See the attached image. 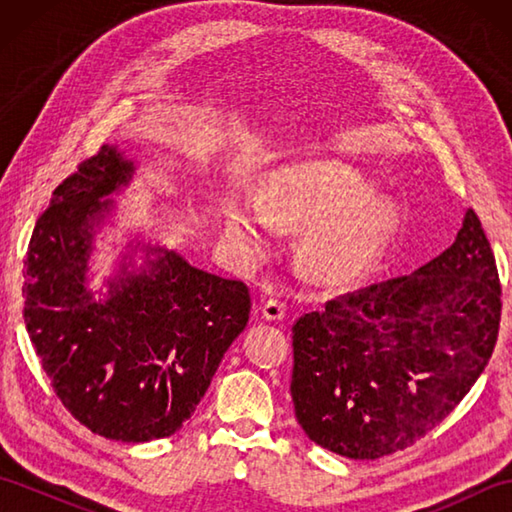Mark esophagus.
Masks as SVG:
<instances>
[{
    "mask_svg": "<svg viewBox=\"0 0 512 512\" xmlns=\"http://www.w3.org/2000/svg\"><path fill=\"white\" fill-rule=\"evenodd\" d=\"M262 312H264V317L268 319V321H281L286 317V303L281 301V299H268L266 303H264V308H262Z\"/></svg>",
    "mask_w": 512,
    "mask_h": 512,
    "instance_id": "1",
    "label": "esophagus"
}]
</instances>
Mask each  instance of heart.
Instances as JSON below:
<instances>
[{"mask_svg": "<svg viewBox=\"0 0 512 512\" xmlns=\"http://www.w3.org/2000/svg\"><path fill=\"white\" fill-rule=\"evenodd\" d=\"M268 217L306 228L299 246L303 273L325 286L361 279L385 253L398 228V209L374 193L358 173L334 162H299L268 182L264 209L253 200H228L224 226L242 246H264Z\"/></svg>", "mask_w": 512, "mask_h": 512, "instance_id": "b5f03b06", "label": "heart"}]
</instances>
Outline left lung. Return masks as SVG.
I'll list each match as a JSON object with an SVG mask.
<instances>
[{
    "label": "left lung",
    "mask_w": 512,
    "mask_h": 512,
    "mask_svg": "<svg viewBox=\"0 0 512 512\" xmlns=\"http://www.w3.org/2000/svg\"><path fill=\"white\" fill-rule=\"evenodd\" d=\"M502 286L480 217L409 275L380 281L292 325L290 394L306 436L352 460L411 447L460 405L488 365Z\"/></svg>",
    "instance_id": "obj_1"
}]
</instances>
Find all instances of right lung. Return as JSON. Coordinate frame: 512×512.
<instances>
[{
    "instance_id": "right-lung-1",
    "label": "right lung",
    "mask_w": 512,
    "mask_h": 512,
    "mask_svg": "<svg viewBox=\"0 0 512 512\" xmlns=\"http://www.w3.org/2000/svg\"><path fill=\"white\" fill-rule=\"evenodd\" d=\"M134 162L103 145L57 189L32 231L24 321L63 407L92 433L121 442L169 438L211 385L246 328L244 281L204 273L165 248H149L143 273L107 281V299L85 288L92 231L105 195L132 180Z\"/></svg>"
}]
</instances>
